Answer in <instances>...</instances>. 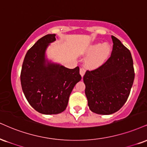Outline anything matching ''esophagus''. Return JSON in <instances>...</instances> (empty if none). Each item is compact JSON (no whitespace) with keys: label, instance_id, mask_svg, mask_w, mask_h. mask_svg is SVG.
I'll return each mask as SVG.
<instances>
[{"label":"esophagus","instance_id":"34e87169","mask_svg":"<svg viewBox=\"0 0 147 147\" xmlns=\"http://www.w3.org/2000/svg\"><path fill=\"white\" fill-rule=\"evenodd\" d=\"M79 72H80V75H81V77H84L85 73H86V68H85L84 67L81 66L80 68V70H79Z\"/></svg>","mask_w":147,"mask_h":147}]
</instances>
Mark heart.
<instances>
[{
    "mask_svg": "<svg viewBox=\"0 0 147 147\" xmlns=\"http://www.w3.org/2000/svg\"><path fill=\"white\" fill-rule=\"evenodd\" d=\"M88 55H91L86 59V65L90 68H97L101 66L108 59L111 53V47L107 43L94 44L90 46L87 51Z\"/></svg>",
    "mask_w": 147,
    "mask_h": 147,
    "instance_id": "b5f03b06",
    "label": "heart"
}]
</instances>
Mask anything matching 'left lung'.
<instances>
[{
	"label": "left lung",
	"mask_w": 147,
	"mask_h": 147,
	"mask_svg": "<svg viewBox=\"0 0 147 147\" xmlns=\"http://www.w3.org/2000/svg\"><path fill=\"white\" fill-rule=\"evenodd\" d=\"M111 55L101 66L87 70L84 76L88 104L92 112L108 115L124 105L133 85V59L129 50L112 35Z\"/></svg>",
	"instance_id": "8db88e82"
}]
</instances>
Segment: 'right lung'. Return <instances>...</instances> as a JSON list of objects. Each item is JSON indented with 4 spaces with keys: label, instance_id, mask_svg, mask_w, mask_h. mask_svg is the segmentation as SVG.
Returning a JSON list of instances; mask_svg holds the SVG:
<instances>
[{
    "label": "right lung",
    "instance_id": "right-lung-1",
    "mask_svg": "<svg viewBox=\"0 0 147 147\" xmlns=\"http://www.w3.org/2000/svg\"><path fill=\"white\" fill-rule=\"evenodd\" d=\"M55 40V34H48L38 40L26 53L20 73L26 100L37 112L44 114L63 112L74 86L81 79L79 66L69 69L46 63V49Z\"/></svg>",
    "mask_w": 147,
    "mask_h": 147
}]
</instances>
